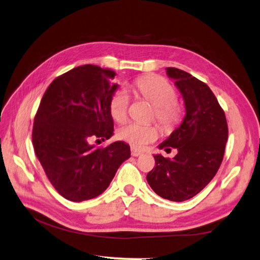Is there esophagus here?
Listing matches in <instances>:
<instances>
[{"label":"esophagus","mask_w":260,"mask_h":260,"mask_svg":"<svg viewBox=\"0 0 260 260\" xmlns=\"http://www.w3.org/2000/svg\"><path fill=\"white\" fill-rule=\"evenodd\" d=\"M131 153H132V155H133V156L142 155V152L140 150H137V148H135V147H131Z\"/></svg>","instance_id":"1"}]
</instances>
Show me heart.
<instances>
[{
  "instance_id": "heart-1",
  "label": "heart",
  "mask_w": 260,
  "mask_h": 260,
  "mask_svg": "<svg viewBox=\"0 0 260 260\" xmlns=\"http://www.w3.org/2000/svg\"><path fill=\"white\" fill-rule=\"evenodd\" d=\"M134 88L142 98L154 107L155 119L163 128L171 129L179 123L181 108L175 103V89L168 80L159 76H144L135 81ZM128 105L129 96L125 89H118L114 93L109 103V110L116 121L123 123L126 120ZM117 135L132 146L141 148L155 141L158 131L154 125L128 123L120 127Z\"/></svg>"
}]
</instances>
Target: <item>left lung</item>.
Listing matches in <instances>:
<instances>
[{"mask_svg":"<svg viewBox=\"0 0 260 260\" xmlns=\"http://www.w3.org/2000/svg\"><path fill=\"white\" fill-rule=\"evenodd\" d=\"M169 78L181 92L185 116L181 125L158 145L159 150H178L173 158L154 155L155 168L146 180L157 196L182 202L197 196L221 165L228 125L211 89L196 77L176 68H167Z\"/></svg>","mask_w":260,"mask_h":260,"instance_id":"1","label":"left lung"}]
</instances>
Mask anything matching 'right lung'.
<instances>
[{
    "mask_svg": "<svg viewBox=\"0 0 260 260\" xmlns=\"http://www.w3.org/2000/svg\"><path fill=\"white\" fill-rule=\"evenodd\" d=\"M113 70L85 64L54 79L35 117L32 143L49 181L64 199L81 202L101 196L131 148L117 141L106 147L114 121L109 103L118 85Z\"/></svg>",
    "mask_w": 260,
    "mask_h": 260,
    "instance_id": "add662e5",
    "label": "right lung"
}]
</instances>
